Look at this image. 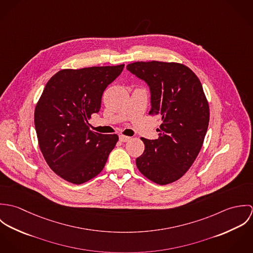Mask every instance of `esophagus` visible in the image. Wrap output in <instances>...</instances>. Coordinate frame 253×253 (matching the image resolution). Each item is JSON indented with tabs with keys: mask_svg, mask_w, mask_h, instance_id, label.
<instances>
[{
	"mask_svg": "<svg viewBox=\"0 0 253 253\" xmlns=\"http://www.w3.org/2000/svg\"><path fill=\"white\" fill-rule=\"evenodd\" d=\"M130 140V137L129 136H126V135H120V141L121 142H127Z\"/></svg>",
	"mask_w": 253,
	"mask_h": 253,
	"instance_id": "esophagus-1",
	"label": "esophagus"
}]
</instances>
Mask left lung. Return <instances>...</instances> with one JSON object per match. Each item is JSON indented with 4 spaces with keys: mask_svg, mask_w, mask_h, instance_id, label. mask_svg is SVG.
Listing matches in <instances>:
<instances>
[{
    "mask_svg": "<svg viewBox=\"0 0 253 253\" xmlns=\"http://www.w3.org/2000/svg\"><path fill=\"white\" fill-rule=\"evenodd\" d=\"M126 68L150 86L149 115L162 118L159 138H141L144 152L136 159L137 169L159 185L178 180L198 157L209 127L210 105L203 85L182 63L137 61Z\"/></svg>",
    "mask_w": 253,
    "mask_h": 253,
    "instance_id": "1",
    "label": "left lung"
}]
</instances>
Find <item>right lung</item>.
Instances as JSON below:
<instances>
[{"instance_id": "1", "label": "right lung", "mask_w": 253, "mask_h": 253, "mask_svg": "<svg viewBox=\"0 0 253 253\" xmlns=\"http://www.w3.org/2000/svg\"><path fill=\"white\" fill-rule=\"evenodd\" d=\"M124 67L62 69L46 83L34 114L37 137L46 164L64 180L83 184L104 169L119 136L90 130L88 120Z\"/></svg>"}]
</instances>
